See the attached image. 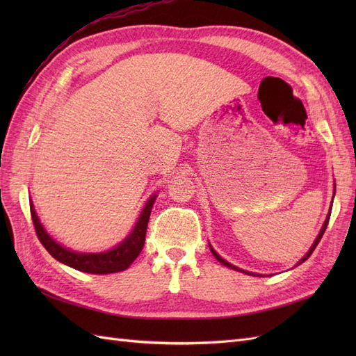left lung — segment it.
Here are the masks:
<instances>
[{
	"label": "left lung",
	"mask_w": 356,
	"mask_h": 356,
	"mask_svg": "<svg viewBox=\"0 0 356 356\" xmlns=\"http://www.w3.org/2000/svg\"><path fill=\"white\" fill-rule=\"evenodd\" d=\"M330 215H331V212L328 213V217H327V220H325V222H324V225H322V229H321V232H319V234H318V238H316V241L314 242V245H312V248H310V250H309V252L303 257V258H301V260L298 261V264H301V263H305L306 260H307V258L310 257V254L312 252H314L315 251V248H316V245L319 243V241H321V238H322V236H324V233H325V229H327V225H328V221H330ZM211 248V246H209ZM211 252L213 254V257L215 258H217V260L221 263V264H224V266H227V267H230V268H233V270H238V272H243V270H241V268H238V267H236V266H233V264H230V263H227V261H225V260H222V258L217 254V252H215L213 250H212V248H211ZM243 273H246V275H251L250 272H243ZM258 276V275H257Z\"/></svg>",
	"instance_id": "8db88e82"
}]
</instances>
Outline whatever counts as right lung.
<instances>
[{"instance_id": "add662e5", "label": "right lung", "mask_w": 356, "mask_h": 356, "mask_svg": "<svg viewBox=\"0 0 356 356\" xmlns=\"http://www.w3.org/2000/svg\"><path fill=\"white\" fill-rule=\"evenodd\" d=\"M154 200L156 197L153 196L147 202L141 217H139L132 233L127 236V239H124L118 246H115L114 250L108 252H101V254H79L60 246L58 242H55L50 238L44 229H42L32 202H29V207H31V218H32V222H34L37 238L53 258H56L58 261L75 268V270L93 273V275H106V273L126 270V268L136 260L139 252L143 251L145 234H147V225H148L149 213H152Z\"/></svg>"}]
</instances>
